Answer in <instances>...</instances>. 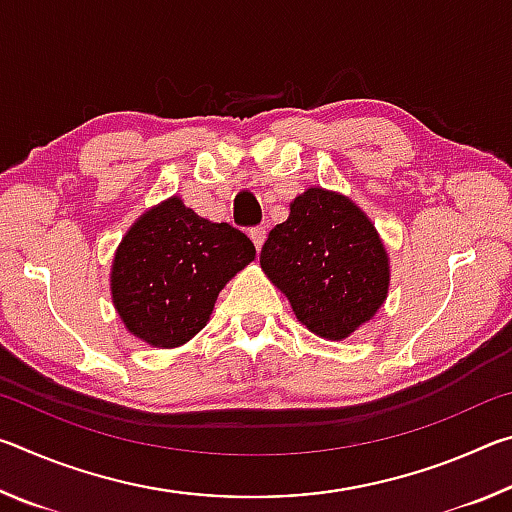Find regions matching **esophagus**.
<instances>
[{
  "instance_id": "1",
  "label": "esophagus",
  "mask_w": 512,
  "mask_h": 512,
  "mask_svg": "<svg viewBox=\"0 0 512 512\" xmlns=\"http://www.w3.org/2000/svg\"><path fill=\"white\" fill-rule=\"evenodd\" d=\"M248 235H250V239H253V244H255L257 250L264 246V239H266V230L264 228H259V225H257V228H250Z\"/></svg>"
}]
</instances>
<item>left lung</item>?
<instances>
[{"mask_svg": "<svg viewBox=\"0 0 512 512\" xmlns=\"http://www.w3.org/2000/svg\"><path fill=\"white\" fill-rule=\"evenodd\" d=\"M259 264L300 323L329 341L368 323L391 284L375 223L348 196L323 187L293 198L289 219L268 232Z\"/></svg>", "mask_w": 512, "mask_h": 512, "instance_id": "1", "label": "left lung"}]
</instances>
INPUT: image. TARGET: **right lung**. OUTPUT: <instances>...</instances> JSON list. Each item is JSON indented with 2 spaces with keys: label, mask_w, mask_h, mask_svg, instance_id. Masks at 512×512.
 <instances>
[{
  "label": "right lung",
  "mask_w": 512,
  "mask_h": 512,
  "mask_svg": "<svg viewBox=\"0 0 512 512\" xmlns=\"http://www.w3.org/2000/svg\"><path fill=\"white\" fill-rule=\"evenodd\" d=\"M255 259L230 223H212L171 196L137 219L112 259L110 291L128 332L178 348L210 320L221 289Z\"/></svg>",
  "instance_id": "add662e5"
}]
</instances>
